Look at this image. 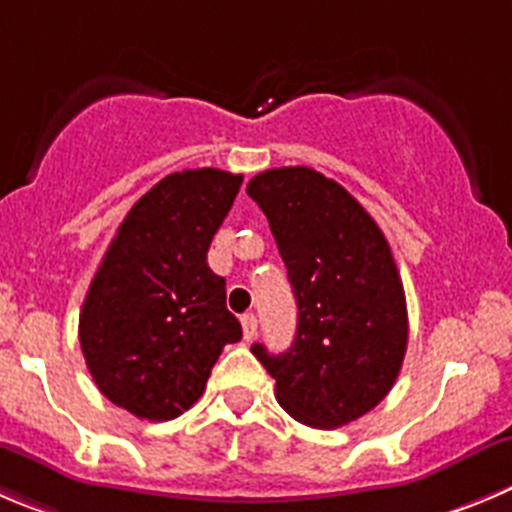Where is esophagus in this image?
I'll list each match as a JSON object with an SVG mask.
<instances>
[{"label":"esophagus","mask_w":512,"mask_h":512,"mask_svg":"<svg viewBox=\"0 0 512 512\" xmlns=\"http://www.w3.org/2000/svg\"><path fill=\"white\" fill-rule=\"evenodd\" d=\"M242 333H245V341H252L257 336V318L255 313L242 315Z\"/></svg>","instance_id":"obj_1"}]
</instances>
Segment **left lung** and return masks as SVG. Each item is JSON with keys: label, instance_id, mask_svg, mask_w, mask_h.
<instances>
[{"label": "left lung", "instance_id": "8db88e82", "mask_svg": "<svg viewBox=\"0 0 512 512\" xmlns=\"http://www.w3.org/2000/svg\"><path fill=\"white\" fill-rule=\"evenodd\" d=\"M247 194L270 222L298 300L285 353L252 346L278 404L315 429L356 422L394 386L409 321L394 255L379 224L338 181L308 166L257 174Z\"/></svg>", "mask_w": 512, "mask_h": 512}]
</instances>
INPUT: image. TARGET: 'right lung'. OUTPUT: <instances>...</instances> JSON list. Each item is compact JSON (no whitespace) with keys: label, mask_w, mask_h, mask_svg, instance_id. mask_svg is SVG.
Listing matches in <instances>:
<instances>
[{"label":"right lung","mask_w":512,"mask_h":512,"mask_svg":"<svg viewBox=\"0 0 512 512\" xmlns=\"http://www.w3.org/2000/svg\"><path fill=\"white\" fill-rule=\"evenodd\" d=\"M242 174L186 169L143 194L105 252L83 310L80 348L100 394L166 422L204 394L227 343L242 338L224 278L207 265Z\"/></svg>","instance_id":"obj_1"}]
</instances>
